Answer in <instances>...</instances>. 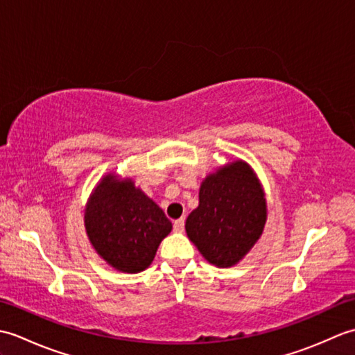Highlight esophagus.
<instances>
[{
    "mask_svg": "<svg viewBox=\"0 0 355 355\" xmlns=\"http://www.w3.org/2000/svg\"><path fill=\"white\" fill-rule=\"evenodd\" d=\"M183 229H184V218H178V220L173 221V230L183 232Z\"/></svg>",
    "mask_w": 355,
    "mask_h": 355,
    "instance_id": "obj_1",
    "label": "esophagus"
}]
</instances>
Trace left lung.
Instances as JSON below:
<instances>
[{"mask_svg":"<svg viewBox=\"0 0 355 355\" xmlns=\"http://www.w3.org/2000/svg\"><path fill=\"white\" fill-rule=\"evenodd\" d=\"M200 202L186 220V233L215 267L236 266L262 236L267 223L266 192L247 162L225 163L200 186Z\"/></svg>","mask_w":355,"mask_h":355,"instance_id":"left-lung-1","label":"left lung"}]
</instances>
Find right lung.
<instances>
[{"mask_svg":"<svg viewBox=\"0 0 355 355\" xmlns=\"http://www.w3.org/2000/svg\"><path fill=\"white\" fill-rule=\"evenodd\" d=\"M85 232L96 253L117 271L140 273L153 263L157 248L172 223L163 210L134 184V180L108 172L89 193Z\"/></svg>","mask_w":355,"mask_h":355,"instance_id":"right-lung-1","label":"right lung"}]
</instances>
